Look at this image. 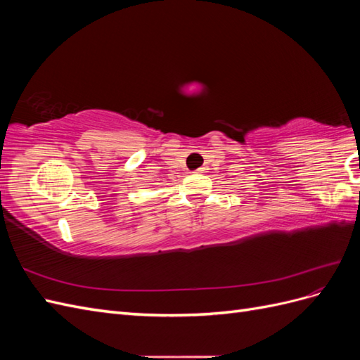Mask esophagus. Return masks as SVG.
<instances>
[{"label":"esophagus","mask_w":360,"mask_h":360,"mask_svg":"<svg viewBox=\"0 0 360 360\" xmlns=\"http://www.w3.org/2000/svg\"><path fill=\"white\" fill-rule=\"evenodd\" d=\"M207 171V168L205 167H200L197 171H195V172H205Z\"/></svg>","instance_id":"1"}]
</instances>
